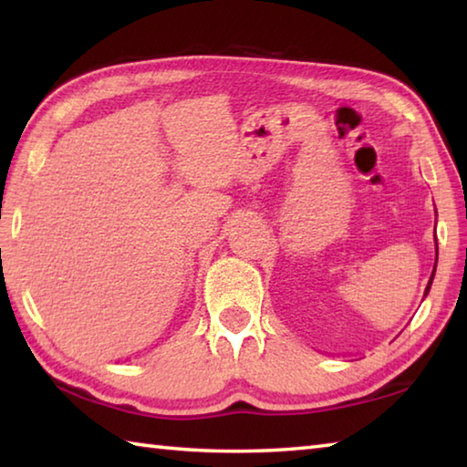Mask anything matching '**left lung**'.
I'll return each mask as SVG.
<instances>
[{"instance_id":"8db88e82","label":"left lung","mask_w":467,"mask_h":467,"mask_svg":"<svg viewBox=\"0 0 467 467\" xmlns=\"http://www.w3.org/2000/svg\"><path fill=\"white\" fill-rule=\"evenodd\" d=\"M437 255H439V249H437ZM434 270H437V262H434ZM432 278H434V272H432V275H431V280H429V286H426L424 295H429V290H431V284H432Z\"/></svg>"}]
</instances>
